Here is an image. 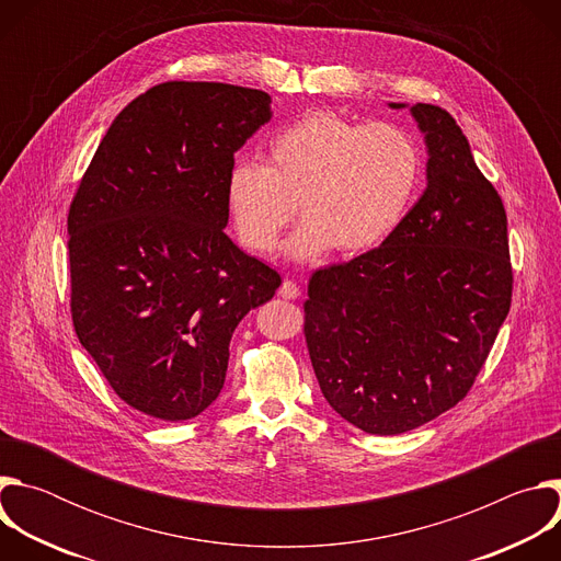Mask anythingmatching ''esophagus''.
I'll return each instance as SVG.
<instances>
[{
	"mask_svg": "<svg viewBox=\"0 0 561 561\" xmlns=\"http://www.w3.org/2000/svg\"><path fill=\"white\" fill-rule=\"evenodd\" d=\"M279 295H282L284 299H297V297H299V286H297V282L284 279L282 286H279Z\"/></svg>",
	"mask_w": 561,
	"mask_h": 561,
	"instance_id": "1",
	"label": "esophagus"
}]
</instances>
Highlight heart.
<instances>
[{
    "label": "heart",
    "instance_id": "heart-1",
    "mask_svg": "<svg viewBox=\"0 0 561 561\" xmlns=\"http://www.w3.org/2000/svg\"><path fill=\"white\" fill-rule=\"evenodd\" d=\"M422 171V146L404 126L312 113L271 139L266 164L234 162L226 195L239 239L251 251L275 249L299 204L306 219L286 244L293 260L329 249L355 255L402 224Z\"/></svg>",
    "mask_w": 561,
    "mask_h": 561
}]
</instances>
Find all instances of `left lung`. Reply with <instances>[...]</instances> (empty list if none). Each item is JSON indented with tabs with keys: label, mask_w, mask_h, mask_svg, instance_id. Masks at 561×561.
I'll return each instance as SVG.
<instances>
[{
	"label": "left lung",
	"mask_w": 561,
	"mask_h": 561,
	"mask_svg": "<svg viewBox=\"0 0 561 561\" xmlns=\"http://www.w3.org/2000/svg\"><path fill=\"white\" fill-rule=\"evenodd\" d=\"M404 108V104H390ZM411 113L426 191L381 247L312 273L304 337L327 402L370 435H399L468 394L511 310L506 210L439 106Z\"/></svg>",
	"instance_id": "8db88e82"
}]
</instances>
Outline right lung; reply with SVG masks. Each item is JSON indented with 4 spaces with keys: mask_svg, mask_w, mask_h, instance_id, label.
Listing matches in <instances>:
<instances>
[{
    "mask_svg": "<svg viewBox=\"0 0 561 561\" xmlns=\"http://www.w3.org/2000/svg\"><path fill=\"white\" fill-rule=\"evenodd\" d=\"M268 119L257 89L157 84L115 117L70 202L75 333L144 415L206 411L232 331L282 284L224 232L234 152Z\"/></svg>",
    "mask_w": 561,
    "mask_h": 561,
    "instance_id": "add662e5",
    "label": "right lung"
}]
</instances>
